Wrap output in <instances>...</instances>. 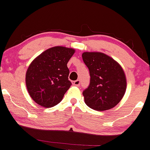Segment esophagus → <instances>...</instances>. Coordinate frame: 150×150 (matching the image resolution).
<instances>
[{
  "instance_id": "1",
  "label": "esophagus",
  "mask_w": 150,
  "mask_h": 150,
  "mask_svg": "<svg viewBox=\"0 0 150 150\" xmlns=\"http://www.w3.org/2000/svg\"><path fill=\"white\" fill-rule=\"evenodd\" d=\"M74 86H79L80 84H81V81L80 80H77V81H75L73 82Z\"/></svg>"
}]
</instances>
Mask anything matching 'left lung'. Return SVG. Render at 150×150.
<instances>
[{
	"label": "left lung",
	"mask_w": 150,
	"mask_h": 150,
	"mask_svg": "<svg viewBox=\"0 0 150 150\" xmlns=\"http://www.w3.org/2000/svg\"><path fill=\"white\" fill-rule=\"evenodd\" d=\"M83 60L90 73V84L83 92L85 103L98 111L115 107L126 90V78L122 67L101 52H84Z\"/></svg>",
	"instance_id": "obj_1"
}]
</instances>
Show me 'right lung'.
<instances>
[{"label":"right lung","mask_w":150,"mask_h":150,"mask_svg":"<svg viewBox=\"0 0 150 150\" xmlns=\"http://www.w3.org/2000/svg\"><path fill=\"white\" fill-rule=\"evenodd\" d=\"M75 49L55 46L43 51L29 66L26 72L28 93L36 103L52 107L62 100L72 85L68 79L67 62Z\"/></svg>","instance_id":"obj_1"}]
</instances>
